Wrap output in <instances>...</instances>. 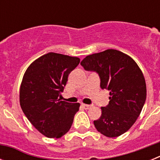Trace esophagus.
I'll return each instance as SVG.
<instances>
[{"label": "esophagus", "instance_id": "34e87169", "mask_svg": "<svg viewBox=\"0 0 160 160\" xmlns=\"http://www.w3.org/2000/svg\"><path fill=\"white\" fill-rule=\"evenodd\" d=\"M82 107L84 109H86V110H87V109L90 108L91 107V105H87V104H82Z\"/></svg>", "mask_w": 160, "mask_h": 160}]
</instances>
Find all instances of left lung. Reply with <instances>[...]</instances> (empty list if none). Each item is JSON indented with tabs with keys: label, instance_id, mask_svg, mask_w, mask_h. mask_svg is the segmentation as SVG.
Masks as SVG:
<instances>
[{
	"label": "left lung",
	"instance_id": "obj_1",
	"mask_svg": "<svg viewBox=\"0 0 160 160\" xmlns=\"http://www.w3.org/2000/svg\"><path fill=\"white\" fill-rule=\"evenodd\" d=\"M81 65L87 71L96 72L100 87L110 90L109 104L101 107V117L94 121L97 131L109 138L127 132L146 101V82L140 68L130 56L113 49L88 55Z\"/></svg>",
	"mask_w": 160,
	"mask_h": 160
}]
</instances>
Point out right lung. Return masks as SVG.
I'll return each mask as SVG.
<instances>
[{
    "label": "right lung",
    "instance_id": "add662e5",
    "mask_svg": "<svg viewBox=\"0 0 160 160\" xmlns=\"http://www.w3.org/2000/svg\"><path fill=\"white\" fill-rule=\"evenodd\" d=\"M80 59L48 53L35 60L25 71L20 88V105L25 116L48 138H61L70 129L79 103L61 101L68 76Z\"/></svg>",
    "mask_w": 160,
    "mask_h": 160
}]
</instances>
